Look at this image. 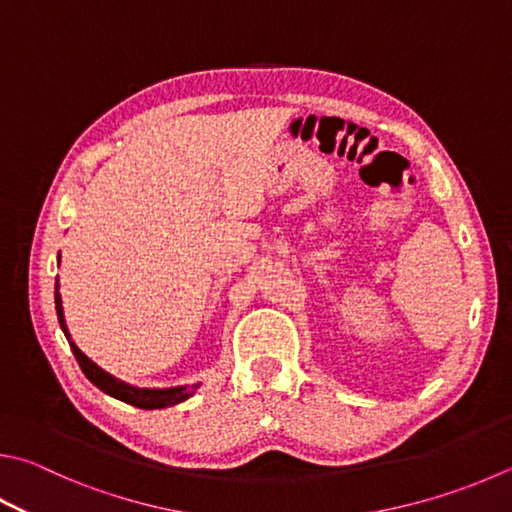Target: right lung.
<instances>
[{"instance_id":"add662e5","label":"right lung","mask_w":512,"mask_h":512,"mask_svg":"<svg viewBox=\"0 0 512 512\" xmlns=\"http://www.w3.org/2000/svg\"><path fill=\"white\" fill-rule=\"evenodd\" d=\"M60 291V284H58V277H55V311H58V322L64 331V336H67L69 345L73 356H76L78 365L82 369V374H85L91 383H94L100 392H105L109 396L118 398V401L129 403L134 407H141V410H163V407H170L176 403H183L185 398H190L194 392H197V385H181V387H167V389H150V387H134L129 383H123V380L114 378L111 374H107L105 369H100L96 362H91L85 353H82L76 342L71 340L69 336V329H67V322H64V311H62V295Z\"/></svg>"}]
</instances>
